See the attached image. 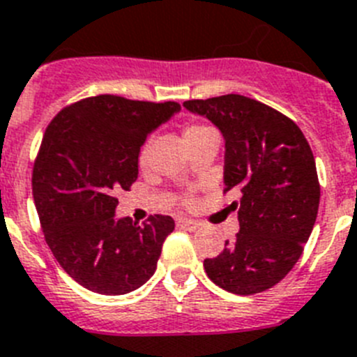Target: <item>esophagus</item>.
Returning a JSON list of instances; mask_svg holds the SVG:
<instances>
[{
	"instance_id": "esophagus-1",
	"label": "esophagus",
	"mask_w": 357,
	"mask_h": 357,
	"mask_svg": "<svg viewBox=\"0 0 357 357\" xmlns=\"http://www.w3.org/2000/svg\"><path fill=\"white\" fill-rule=\"evenodd\" d=\"M178 225L181 227V229L188 230V232H194V230L199 229V223L194 220H188V218H183V220H179Z\"/></svg>"
}]
</instances>
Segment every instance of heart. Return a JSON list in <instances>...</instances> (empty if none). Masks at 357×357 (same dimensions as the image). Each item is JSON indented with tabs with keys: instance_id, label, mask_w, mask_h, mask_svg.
Wrapping results in <instances>:
<instances>
[{
	"instance_id": "heart-1",
	"label": "heart",
	"mask_w": 357,
	"mask_h": 357,
	"mask_svg": "<svg viewBox=\"0 0 357 357\" xmlns=\"http://www.w3.org/2000/svg\"><path fill=\"white\" fill-rule=\"evenodd\" d=\"M211 130L212 128L206 127V125H199V123H188L183 130L185 143H190L192 139H196V137L203 136V134H206V132H211ZM146 160H149V143H145V145L142 146V151H139V163L145 165Z\"/></svg>"
}]
</instances>
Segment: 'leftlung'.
I'll return each instance as SVG.
<instances>
[{
	"mask_svg": "<svg viewBox=\"0 0 357 357\" xmlns=\"http://www.w3.org/2000/svg\"><path fill=\"white\" fill-rule=\"evenodd\" d=\"M225 139V192L239 197V232L206 275L227 292L250 296L280 283L298 263L319 206L310 145L292 119L256 100L227 94L185 101Z\"/></svg>",
	"mask_w": 357,
	"mask_h": 357,
	"instance_id": "left-lung-1",
	"label": "left lung"
}]
</instances>
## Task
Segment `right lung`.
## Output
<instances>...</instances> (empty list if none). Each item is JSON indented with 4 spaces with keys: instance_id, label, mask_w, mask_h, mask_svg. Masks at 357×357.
Segmentation results:
<instances>
[{
    "instance_id": "obj_1",
    "label": "right lung",
    "mask_w": 357,
    "mask_h": 357,
    "mask_svg": "<svg viewBox=\"0 0 357 357\" xmlns=\"http://www.w3.org/2000/svg\"><path fill=\"white\" fill-rule=\"evenodd\" d=\"M179 110L103 94L63 109L45 130L32 172L36 211L54 257L85 289L121 296L154 275L174 220L116 218L114 194L136 181L145 139Z\"/></svg>"
}]
</instances>
